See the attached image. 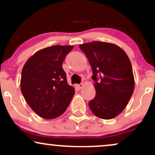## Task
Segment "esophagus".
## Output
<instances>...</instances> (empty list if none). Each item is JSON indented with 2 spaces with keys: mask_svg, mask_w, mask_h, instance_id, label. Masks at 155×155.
<instances>
[{
  "mask_svg": "<svg viewBox=\"0 0 155 155\" xmlns=\"http://www.w3.org/2000/svg\"><path fill=\"white\" fill-rule=\"evenodd\" d=\"M83 86H84V84L83 83L79 84H76V87L77 88L78 90H81V89L82 88Z\"/></svg>",
  "mask_w": 155,
  "mask_h": 155,
  "instance_id": "obj_1",
  "label": "esophagus"
}]
</instances>
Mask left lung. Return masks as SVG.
I'll return each mask as SVG.
<instances>
[{
    "label": "left lung",
    "mask_w": 155,
    "mask_h": 155,
    "mask_svg": "<svg viewBox=\"0 0 155 155\" xmlns=\"http://www.w3.org/2000/svg\"><path fill=\"white\" fill-rule=\"evenodd\" d=\"M92 67L95 97L89 107L96 117L111 120L124 109L134 90L130 60L115 44L92 41L80 44Z\"/></svg>",
    "instance_id": "obj_1"
}]
</instances>
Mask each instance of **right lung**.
<instances>
[{
    "label": "right lung",
    "instance_id": "right-lung-1",
    "mask_svg": "<svg viewBox=\"0 0 155 155\" xmlns=\"http://www.w3.org/2000/svg\"><path fill=\"white\" fill-rule=\"evenodd\" d=\"M73 48L60 45L44 48L27 60L22 68V95L33 111L46 120L63 114L75 93L62 67Z\"/></svg>",
    "mask_w": 155,
    "mask_h": 155
}]
</instances>
